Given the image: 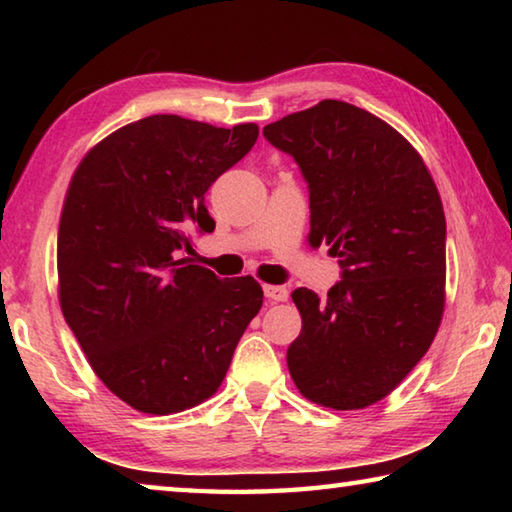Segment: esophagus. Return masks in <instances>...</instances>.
Returning a JSON list of instances; mask_svg holds the SVG:
<instances>
[{
	"mask_svg": "<svg viewBox=\"0 0 512 512\" xmlns=\"http://www.w3.org/2000/svg\"><path fill=\"white\" fill-rule=\"evenodd\" d=\"M264 296L273 302H284L289 298V289L280 284H264Z\"/></svg>",
	"mask_w": 512,
	"mask_h": 512,
	"instance_id": "1",
	"label": "esophagus"
}]
</instances>
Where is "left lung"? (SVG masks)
<instances>
[{"label": "left lung", "instance_id": "obj_1", "mask_svg": "<svg viewBox=\"0 0 512 512\" xmlns=\"http://www.w3.org/2000/svg\"><path fill=\"white\" fill-rule=\"evenodd\" d=\"M309 187V244L339 257L327 298L291 293L302 329L287 366L309 402L357 411L415 368L445 309V212L427 164L384 119L325 99L264 126Z\"/></svg>", "mask_w": 512, "mask_h": 512}]
</instances>
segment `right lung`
Returning a JSON list of instances; mask_svg holds the SVG:
<instances>
[{"label": "right lung", "instance_id": "right-lung-1", "mask_svg": "<svg viewBox=\"0 0 512 512\" xmlns=\"http://www.w3.org/2000/svg\"><path fill=\"white\" fill-rule=\"evenodd\" d=\"M257 135V124L151 115L92 146L69 180L60 309L97 377L135 411L171 415L212 397L262 307L255 277L219 280L183 255L214 230L205 192Z\"/></svg>", "mask_w": 512, "mask_h": 512}]
</instances>
